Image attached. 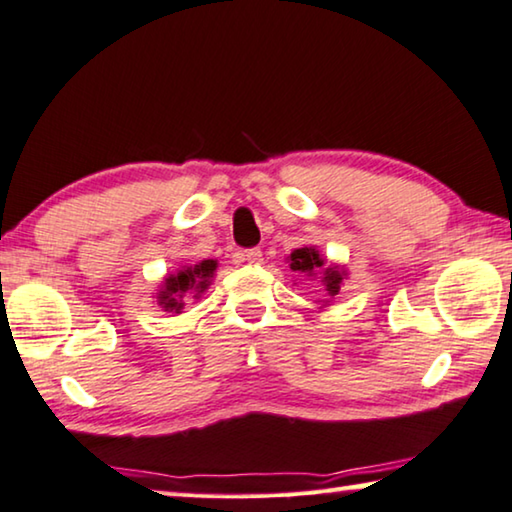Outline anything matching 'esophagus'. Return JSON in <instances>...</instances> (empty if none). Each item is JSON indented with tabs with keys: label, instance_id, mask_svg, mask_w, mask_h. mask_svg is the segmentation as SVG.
Wrapping results in <instances>:
<instances>
[{
	"label": "esophagus",
	"instance_id": "34e87169",
	"mask_svg": "<svg viewBox=\"0 0 512 512\" xmlns=\"http://www.w3.org/2000/svg\"><path fill=\"white\" fill-rule=\"evenodd\" d=\"M244 261L249 265H261L263 263V251L261 249H247L244 251Z\"/></svg>",
	"mask_w": 512,
	"mask_h": 512
}]
</instances>
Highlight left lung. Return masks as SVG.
<instances>
[{
  "instance_id": "1",
  "label": "left lung",
  "mask_w": 512,
  "mask_h": 512,
  "mask_svg": "<svg viewBox=\"0 0 512 512\" xmlns=\"http://www.w3.org/2000/svg\"><path fill=\"white\" fill-rule=\"evenodd\" d=\"M286 261H288V265H291V270L298 272L300 277L316 279L318 284L323 286V291L330 300L335 298V295H339V291H342V286H344V281L348 279L346 265L328 261V258H325L321 251L314 247V244L293 249L291 254L286 256ZM330 300L321 302V305L328 307Z\"/></svg>"
}]
</instances>
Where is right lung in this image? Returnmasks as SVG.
Instances as JSON below:
<instances>
[{
  "label": "right lung",
  "instance_id": "1",
  "mask_svg": "<svg viewBox=\"0 0 512 512\" xmlns=\"http://www.w3.org/2000/svg\"><path fill=\"white\" fill-rule=\"evenodd\" d=\"M214 272H217V261H212V258H205L196 265H180L177 270L168 272L157 286L154 300L166 314H182L184 300H201V295L212 284Z\"/></svg>",
  "mask_w": 512,
  "mask_h": 512
}]
</instances>
